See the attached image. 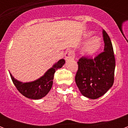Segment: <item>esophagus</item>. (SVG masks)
<instances>
[{
    "label": "esophagus",
    "mask_w": 128,
    "mask_h": 128,
    "mask_svg": "<svg viewBox=\"0 0 128 128\" xmlns=\"http://www.w3.org/2000/svg\"><path fill=\"white\" fill-rule=\"evenodd\" d=\"M65 60L68 61L69 60H72V59L75 58V51L72 50H67L66 53H65Z\"/></svg>",
    "instance_id": "1"
}]
</instances>
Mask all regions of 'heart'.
Returning <instances> with one entry per match:
<instances>
[{"label": "heart", "instance_id": "b5f03b06", "mask_svg": "<svg viewBox=\"0 0 128 128\" xmlns=\"http://www.w3.org/2000/svg\"><path fill=\"white\" fill-rule=\"evenodd\" d=\"M93 32L91 31H88L85 34V37L88 38L92 36ZM102 46V40L99 36H93L90 38L87 42L84 44L82 53L85 57H90L94 55L99 50V49Z\"/></svg>", "mask_w": 128, "mask_h": 128}]
</instances>
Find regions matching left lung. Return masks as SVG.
Masks as SVG:
<instances>
[{
  "label": "left lung",
  "instance_id": "obj_1",
  "mask_svg": "<svg viewBox=\"0 0 128 128\" xmlns=\"http://www.w3.org/2000/svg\"><path fill=\"white\" fill-rule=\"evenodd\" d=\"M105 46L104 52L94 59L82 58L78 62L75 83L83 96L96 99L103 96L112 86L115 58L112 42L103 31Z\"/></svg>",
  "mask_w": 128,
  "mask_h": 128
}]
</instances>
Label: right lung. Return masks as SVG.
I'll list each match as a JSON object with an SVG mask.
<instances>
[{
	"mask_svg": "<svg viewBox=\"0 0 128 128\" xmlns=\"http://www.w3.org/2000/svg\"><path fill=\"white\" fill-rule=\"evenodd\" d=\"M64 64L65 60L64 59L60 60L58 62L53 64L51 68L46 70L42 77L37 79L36 80L29 82L18 81L14 78L10 72V74L14 84L23 96L31 99H40L46 96L50 91L53 85L54 73L56 70L62 68Z\"/></svg>",
	"mask_w": 128,
	"mask_h": 128,
	"instance_id": "1",
	"label": "right lung"
}]
</instances>
